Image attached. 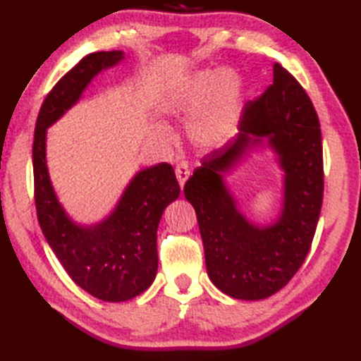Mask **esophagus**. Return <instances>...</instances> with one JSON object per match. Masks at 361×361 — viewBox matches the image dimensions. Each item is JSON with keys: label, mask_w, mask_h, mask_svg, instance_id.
<instances>
[{"label": "esophagus", "mask_w": 361, "mask_h": 361, "mask_svg": "<svg viewBox=\"0 0 361 361\" xmlns=\"http://www.w3.org/2000/svg\"><path fill=\"white\" fill-rule=\"evenodd\" d=\"M175 175H176V180H178V183H180V186L183 188V186H185V183L188 181L189 175H190L189 166L186 163H180L175 169Z\"/></svg>", "instance_id": "34e87169"}]
</instances>
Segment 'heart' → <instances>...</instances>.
I'll use <instances>...</instances> for the list:
<instances>
[{
    "instance_id": "obj_1",
    "label": "heart",
    "mask_w": 361,
    "mask_h": 361,
    "mask_svg": "<svg viewBox=\"0 0 361 361\" xmlns=\"http://www.w3.org/2000/svg\"><path fill=\"white\" fill-rule=\"evenodd\" d=\"M242 99V85L235 74L225 70L197 71L169 96V116L189 122V136L197 145L214 150L231 140Z\"/></svg>"
}]
</instances>
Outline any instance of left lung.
I'll list each match as a JSON object with an SVG mask.
<instances>
[{
  "label": "left lung",
  "instance_id": "left-lung-1",
  "mask_svg": "<svg viewBox=\"0 0 361 361\" xmlns=\"http://www.w3.org/2000/svg\"><path fill=\"white\" fill-rule=\"evenodd\" d=\"M264 148L275 153L283 176L280 211L262 226L244 216L226 176ZM323 188L315 106L293 75L274 63L273 85L245 106L235 142L204 157L185 185L214 286L242 301L265 299L287 286L310 250Z\"/></svg>",
  "mask_w": 361,
  "mask_h": 361
}]
</instances>
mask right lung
I'll list each match as a JSON object with an SVG mask.
<instances>
[{
	"instance_id": "1",
	"label": "right lung",
	"mask_w": 361,
	"mask_h": 361,
	"mask_svg": "<svg viewBox=\"0 0 361 361\" xmlns=\"http://www.w3.org/2000/svg\"><path fill=\"white\" fill-rule=\"evenodd\" d=\"M124 59L122 51L93 52L66 73L44 99L32 147L37 216L44 239L70 278L106 302L128 301L155 281L159 220L180 195L173 167L159 163L141 169L109 216L96 224H82L68 214L52 186L46 140L48 128L80 101L96 75Z\"/></svg>"
}]
</instances>
